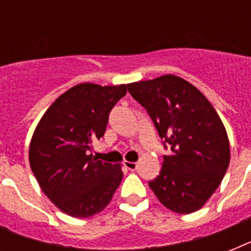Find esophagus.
Returning <instances> with one entry per match:
<instances>
[{
  "label": "esophagus",
  "instance_id": "esophagus-1",
  "mask_svg": "<svg viewBox=\"0 0 251 251\" xmlns=\"http://www.w3.org/2000/svg\"><path fill=\"white\" fill-rule=\"evenodd\" d=\"M124 165H125L129 171H135L138 168V163H135V161H127L125 160L124 161Z\"/></svg>",
  "mask_w": 251,
  "mask_h": 251
}]
</instances>
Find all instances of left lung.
<instances>
[{
	"instance_id": "8db88e82",
	"label": "left lung",
	"mask_w": 251,
	"mask_h": 251,
	"mask_svg": "<svg viewBox=\"0 0 251 251\" xmlns=\"http://www.w3.org/2000/svg\"><path fill=\"white\" fill-rule=\"evenodd\" d=\"M126 86L171 146L160 175L149 186L173 212L198 211L222 183L230 160L218 112L197 87L172 74Z\"/></svg>"
}]
</instances>
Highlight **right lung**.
I'll return each mask as SVG.
<instances>
[{"mask_svg":"<svg viewBox=\"0 0 251 251\" xmlns=\"http://www.w3.org/2000/svg\"><path fill=\"white\" fill-rule=\"evenodd\" d=\"M126 84L80 83L54 100L29 143V165L39 186L62 212L90 218L112 201L122 181L121 164L92 156V142L104 135L109 112Z\"/></svg>","mask_w":251,"mask_h":251,"instance_id":"obj_1","label":"right lung"}]
</instances>
